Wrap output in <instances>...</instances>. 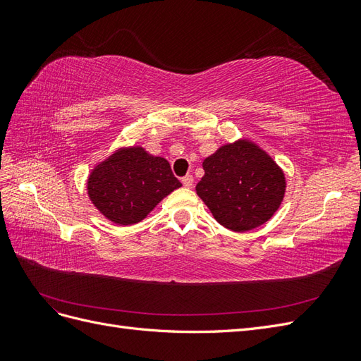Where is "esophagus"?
Wrapping results in <instances>:
<instances>
[{"mask_svg":"<svg viewBox=\"0 0 361 361\" xmlns=\"http://www.w3.org/2000/svg\"><path fill=\"white\" fill-rule=\"evenodd\" d=\"M182 183H183L185 188H191L192 183H194V178L191 176V174H187V176L182 178Z\"/></svg>","mask_w":361,"mask_h":361,"instance_id":"34e87169","label":"esophagus"}]
</instances>
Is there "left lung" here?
<instances>
[{"label":"left lung","mask_w":361,"mask_h":361,"mask_svg":"<svg viewBox=\"0 0 361 361\" xmlns=\"http://www.w3.org/2000/svg\"><path fill=\"white\" fill-rule=\"evenodd\" d=\"M203 170L195 191L215 220L233 232L267 223L285 195V174L250 141L220 147L203 161Z\"/></svg>","instance_id":"obj_1"}]
</instances>
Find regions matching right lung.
<instances>
[{"label":"right lung","mask_w":361,"mask_h":361,"mask_svg":"<svg viewBox=\"0 0 361 361\" xmlns=\"http://www.w3.org/2000/svg\"><path fill=\"white\" fill-rule=\"evenodd\" d=\"M182 187L167 159L149 155L141 147L117 152L89 178L94 206L116 224H135L147 216L171 191Z\"/></svg>","instance_id":"right-lung-1"}]
</instances>
